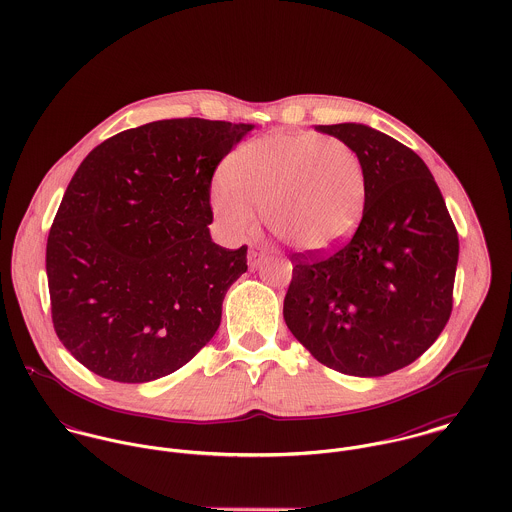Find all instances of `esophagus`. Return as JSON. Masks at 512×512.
Wrapping results in <instances>:
<instances>
[{
	"instance_id": "esophagus-1",
	"label": "esophagus",
	"mask_w": 512,
	"mask_h": 512,
	"mask_svg": "<svg viewBox=\"0 0 512 512\" xmlns=\"http://www.w3.org/2000/svg\"><path fill=\"white\" fill-rule=\"evenodd\" d=\"M268 258V254L266 252H258V250H250L248 252V268L250 270H258L262 264H264V260Z\"/></svg>"
}]
</instances>
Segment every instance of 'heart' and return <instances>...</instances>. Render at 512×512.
<instances>
[{
    "label": "heart",
    "instance_id": "obj_1",
    "mask_svg": "<svg viewBox=\"0 0 512 512\" xmlns=\"http://www.w3.org/2000/svg\"><path fill=\"white\" fill-rule=\"evenodd\" d=\"M234 236L256 228L262 211L274 236L305 254H327L353 238L366 209L359 153L317 132H274L236 149L211 195Z\"/></svg>",
    "mask_w": 512,
    "mask_h": 512
}]
</instances>
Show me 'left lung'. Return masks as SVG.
I'll return each mask as SVG.
<instances>
[{"mask_svg":"<svg viewBox=\"0 0 512 512\" xmlns=\"http://www.w3.org/2000/svg\"><path fill=\"white\" fill-rule=\"evenodd\" d=\"M315 130L359 153L365 217L335 254H293L284 319L321 365L384 376L414 363L443 331L453 303L457 230L434 175L410 147L355 122Z\"/></svg>","mask_w":512,"mask_h":512,"instance_id":"obj_1","label":"left lung"}]
</instances>
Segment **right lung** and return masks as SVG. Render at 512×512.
Listing matches in <instances>:
<instances>
[{"mask_svg": "<svg viewBox=\"0 0 512 512\" xmlns=\"http://www.w3.org/2000/svg\"><path fill=\"white\" fill-rule=\"evenodd\" d=\"M254 126L159 120L94 147L47 240L57 337L80 365L128 384L187 365L217 333L246 246L213 242L211 181Z\"/></svg>", "mask_w": 512, "mask_h": 512, "instance_id": "obj_1", "label": "right lung"}]
</instances>
